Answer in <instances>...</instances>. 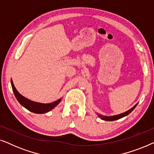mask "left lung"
<instances>
[{
	"instance_id": "8db88e82",
	"label": "left lung",
	"mask_w": 154,
	"mask_h": 154,
	"mask_svg": "<svg viewBox=\"0 0 154 154\" xmlns=\"http://www.w3.org/2000/svg\"><path fill=\"white\" fill-rule=\"evenodd\" d=\"M137 104L134 105V106L132 107V109H130V110H128L127 111H125V112H124L123 113H121V114H119V115H116V116H104L101 115V114H98V116L101 119L104 120V121H116V120H119L120 119H121V118H123L124 116H128L129 113H130L132 112V111L134 110V108L137 106Z\"/></svg>"
}]
</instances>
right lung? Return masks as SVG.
Segmentation results:
<instances>
[{"mask_svg": "<svg viewBox=\"0 0 154 154\" xmlns=\"http://www.w3.org/2000/svg\"><path fill=\"white\" fill-rule=\"evenodd\" d=\"M11 85L12 88V90L14 94V96L20 104L22 105V106H24L26 109H28L29 111H31V112L35 113H47L50 110H52V109L54 108L57 105H58L59 103L61 102L62 99L55 101V102L50 103V104H42V103L38 102H35L33 101L29 100V99H27L24 97H23L20 93H19V92L16 90L15 87H14L13 82L11 80Z\"/></svg>", "mask_w": 154, "mask_h": 154, "instance_id": "obj_1", "label": "right lung"}]
</instances>
